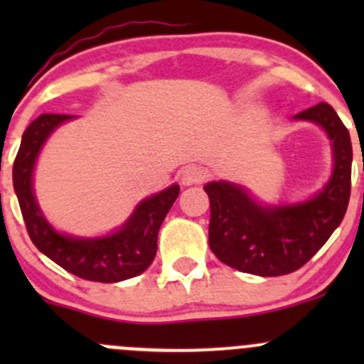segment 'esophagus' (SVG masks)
<instances>
[{
  "instance_id": "34e87169",
  "label": "esophagus",
  "mask_w": 364,
  "mask_h": 364,
  "mask_svg": "<svg viewBox=\"0 0 364 364\" xmlns=\"http://www.w3.org/2000/svg\"><path fill=\"white\" fill-rule=\"evenodd\" d=\"M205 179V171L204 168L197 167V165H188L181 171V183L183 186H192L199 185Z\"/></svg>"
}]
</instances>
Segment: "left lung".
<instances>
[{
  "label": "left lung",
  "instance_id": "1",
  "mask_svg": "<svg viewBox=\"0 0 364 364\" xmlns=\"http://www.w3.org/2000/svg\"><path fill=\"white\" fill-rule=\"evenodd\" d=\"M321 124L333 142L335 168L328 185L304 203L262 205L240 185L213 181L209 197V248L227 266L259 277L299 269L322 248L343 220L350 199V135L329 104L296 114Z\"/></svg>",
  "mask_w": 364,
  "mask_h": 364
}]
</instances>
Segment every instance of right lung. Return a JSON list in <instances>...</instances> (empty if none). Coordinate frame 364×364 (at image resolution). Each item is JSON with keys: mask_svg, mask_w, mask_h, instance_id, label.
Returning <instances> with one entry per match:
<instances>
[{"mask_svg": "<svg viewBox=\"0 0 364 364\" xmlns=\"http://www.w3.org/2000/svg\"><path fill=\"white\" fill-rule=\"evenodd\" d=\"M67 114H42L23 134L21 148L14 161V190L33 245L43 255L75 277L90 282L114 284L134 278L149 267L156 255V240L161 222L179 196V186L148 197L135 208L121 229L104 237H73L53 229L36 204L33 193V168L43 142Z\"/></svg>", "mask_w": 364, "mask_h": 364, "instance_id": "1", "label": "right lung"}]
</instances>
